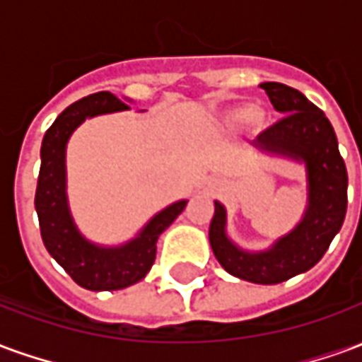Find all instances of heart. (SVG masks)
Returning a JSON list of instances; mask_svg holds the SVG:
<instances>
[{"label": "heart", "mask_w": 362, "mask_h": 362, "mask_svg": "<svg viewBox=\"0 0 362 362\" xmlns=\"http://www.w3.org/2000/svg\"><path fill=\"white\" fill-rule=\"evenodd\" d=\"M254 119V122H259V116L256 112H252L250 106H238L235 110L230 112V119L233 122H243V119Z\"/></svg>", "instance_id": "heart-1"}]
</instances>
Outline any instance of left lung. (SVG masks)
<instances>
[{
    "label": "left lung",
    "mask_w": 362,
    "mask_h": 362,
    "mask_svg": "<svg viewBox=\"0 0 362 362\" xmlns=\"http://www.w3.org/2000/svg\"><path fill=\"white\" fill-rule=\"evenodd\" d=\"M273 108L283 118L256 137L258 147L306 163L308 209L291 235L279 238L272 250L248 254L225 235L227 213L215 202L209 243L219 264L230 275L259 285H275L308 272L326 254L347 213V168L337 149V137L326 114L300 90L262 83Z\"/></svg>",
    "instance_id": "8db88e82"
}]
</instances>
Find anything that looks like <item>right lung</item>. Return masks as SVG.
<instances>
[{
	"label": "right lung",
	"instance_id": "right-lung-1",
	"mask_svg": "<svg viewBox=\"0 0 362 362\" xmlns=\"http://www.w3.org/2000/svg\"><path fill=\"white\" fill-rule=\"evenodd\" d=\"M129 106L108 90L77 100L48 127L40 147V173L35 207L44 246L71 279L89 291H118L141 281L157 256V240L186 207L176 202L149 221L139 236L119 248H98L75 228L66 199V143L81 122L96 114L127 110Z\"/></svg>",
	"mask_w": 362,
	"mask_h": 362
}]
</instances>
